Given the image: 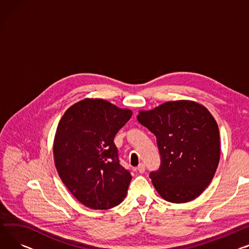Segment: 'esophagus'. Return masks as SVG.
<instances>
[{
  "label": "esophagus",
  "instance_id": "1",
  "mask_svg": "<svg viewBox=\"0 0 249 249\" xmlns=\"http://www.w3.org/2000/svg\"><path fill=\"white\" fill-rule=\"evenodd\" d=\"M137 170L139 171V173H140V174H143V173L145 172V165H144L143 163L139 164V166L137 167Z\"/></svg>",
  "mask_w": 249,
  "mask_h": 249
}]
</instances>
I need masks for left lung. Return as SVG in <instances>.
<instances>
[{"label": "left lung", "instance_id": "obj_1", "mask_svg": "<svg viewBox=\"0 0 249 249\" xmlns=\"http://www.w3.org/2000/svg\"><path fill=\"white\" fill-rule=\"evenodd\" d=\"M137 119L157 139L161 165L150 178L159 195L173 203L195 199L210 184L220 158L219 129L211 113L197 102L178 100L141 110Z\"/></svg>", "mask_w": 249, "mask_h": 249}]
</instances>
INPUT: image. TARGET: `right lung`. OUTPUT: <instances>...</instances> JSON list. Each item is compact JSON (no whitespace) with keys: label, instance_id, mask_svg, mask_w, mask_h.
Returning <instances> with one entry per match:
<instances>
[{"label":"right lung","instance_id":"add662e5","mask_svg":"<svg viewBox=\"0 0 249 249\" xmlns=\"http://www.w3.org/2000/svg\"><path fill=\"white\" fill-rule=\"evenodd\" d=\"M132 111L86 98L66 110L54 138L55 166L76 199L96 210L119 205L132 179L119 163L114 137Z\"/></svg>","mask_w":249,"mask_h":249}]
</instances>
